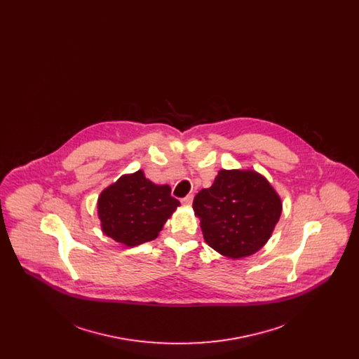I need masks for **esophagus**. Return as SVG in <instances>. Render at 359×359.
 <instances>
[{"mask_svg":"<svg viewBox=\"0 0 359 359\" xmlns=\"http://www.w3.org/2000/svg\"><path fill=\"white\" fill-rule=\"evenodd\" d=\"M192 201H194V196H192V195H187L186 198L182 199V203L186 205H192Z\"/></svg>","mask_w":359,"mask_h":359,"instance_id":"obj_1","label":"esophagus"}]
</instances>
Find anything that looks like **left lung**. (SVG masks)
Listing matches in <instances>:
<instances>
[{"instance_id":"obj_1","label":"left lung","mask_w":359,"mask_h":359,"mask_svg":"<svg viewBox=\"0 0 359 359\" xmlns=\"http://www.w3.org/2000/svg\"><path fill=\"white\" fill-rule=\"evenodd\" d=\"M205 241L229 258L252 256L271 238L283 203L271 183L253 170H222L194 199Z\"/></svg>"}]
</instances>
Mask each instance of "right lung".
Instances as JSON below:
<instances>
[{"mask_svg":"<svg viewBox=\"0 0 359 359\" xmlns=\"http://www.w3.org/2000/svg\"><path fill=\"white\" fill-rule=\"evenodd\" d=\"M179 205L168 184H154L140 170L103 189L98 217L107 237L132 248L156 238Z\"/></svg>","mask_w":359,"mask_h":359,"instance_id":"add662e5","label":"right lung"}]
</instances>
